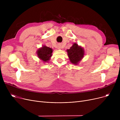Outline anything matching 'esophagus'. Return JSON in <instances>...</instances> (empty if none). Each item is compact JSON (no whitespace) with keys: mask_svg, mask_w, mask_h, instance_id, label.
Listing matches in <instances>:
<instances>
[{"mask_svg":"<svg viewBox=\"0 0 120 120\" xmlns=\"http://www.w3.org/2000/svg\"><path fill=\"white\" fill-rule=\"evenodd\" d=\"M58 49H62V47H61V44H58Z\"/></svg>","mask_w":120,"mask_h":120,"instance_id":"1","label":"esophagus"}]
</instances>
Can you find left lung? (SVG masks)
<instances>
[{"instance_id": "8db88e82", "label": "left lung", "mask_w": 120, "mask_h": 120, "mask_svg": "<svg viewBox=\"0 0 120 120\" xmlns=\"http://www.w3.org/2000/svg\"><path fill=\"white\" fill-rule=\"evenodd\" d=\"M68 55L70 62L74 65H78L85 54L84 49L78 44L75 43L70 49L67 50Z\"/></svg>"}]
</instances>
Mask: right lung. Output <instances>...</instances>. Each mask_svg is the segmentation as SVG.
Segmentation results:
<instances>
[{
	"label": "right lung",
	"instance_id": "1",
	"mask_svg": "<svg viewBox=\"0 0 120 120\" xmlns=\"http://www.w3.org/2000/svg\"><path fill=\"white\" fill-rule=\"evenodd\" d=\"M52 49L44 45L37 50L36 53L40 59L44 62H48L52 56Z\"/></svg>",
	"mask_w": 120,
	"mask_h": 120
}]
</instances>
